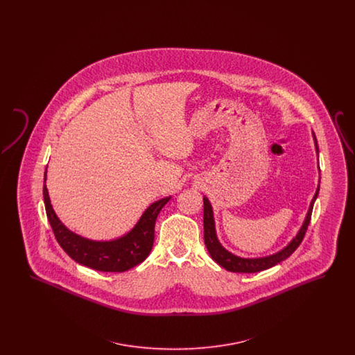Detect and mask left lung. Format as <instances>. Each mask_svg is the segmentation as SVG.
Wrapping results in <instances>:
<instances>
[{
  "label": "left lung",
  "mask_w": 355,
  "mask_h": 355,
  "mask_svg": "<svg viewBox=\"0 0 355 355\" xmlns=\"http://www.w3.org/2000/svg\"><path fill=\"white\" fill-rule=\"evenodd\" d=\"M313 139H314V145H315V152L318 155V144H317V138H315L314 133H313ZM318 169H320V165H318ZM318 193H320V181H318L315 194H314V197L310 202V206H309V210L306 213L302 226L300 227L298 233L293 236V239L287 243L286 246L284 249L278 250L277 253L265 255V257H255V258L239 257L236 254L230 253L229 250H226L220 245V239L217 236V232H216V220H214V213H213L211 203L206 197H203V239H205V245H206L207 252L220 266L227 271L257 272V271L270 269L272 266H275L277 263H279V262H282V261L288 258L291 254L295 252V249L300 246V243L302 242L304 233L307 230V226L310 223L313 206H314V202L318 197Z\"/></svg>",
  "instance_id": "1"
}]
</instances>
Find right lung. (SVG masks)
I'll return each mask as SVG.
<instances>
[{"instance_id":"1","label":"right lung","mask_w":355,"mask_h":355,"mask_svg":"<svg viewBox=\"0 0 355 355\" xmlns=\"http://www.w3.org/2000/svg\"><path fill=\"white\" fill-rule=\"evenodd\" d=\"M46 171L44 175V202L46 216L57 242L77 263L98 271L122 272L144 262L152 252L154 242V225L161 209L169 202L166 197L153 202L139 217L135 227L125 236L110 241H96L76 234L57 217L51 206Z\"/></svg>"}]
</instances>
